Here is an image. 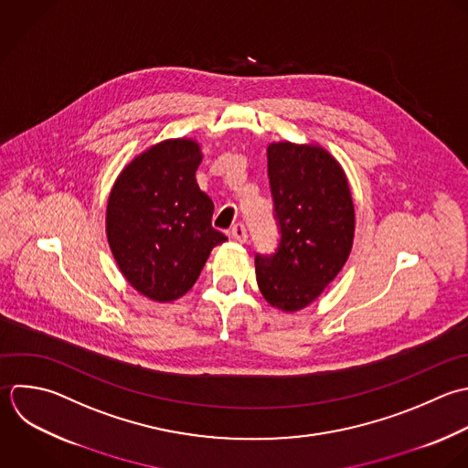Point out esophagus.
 Returning <instances> with one entry per match:
<instances>
[{"instance_id":"1","label":"esophagus","mask_w":468,"mask_h":468,"mask_svg":"<svg viewBox=\"0 0 468 468\" xmlns=\"http://www.w3.org/2000/svg\"><path fill=\"white\" fill-rule=\"evenodd\" d=\"M231 237L237 240V242H240V244H244L246 240H248V231H246V226L244 224H235L233 228H231Z\"/></svg>"}]
</instances>
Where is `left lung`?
Listing matches in <instances>:
<instances>
[{
	"label": "left lung",
	"mask_w": 468,
	"mask_h": 468,
	"mask_svg": "<svg viewBox=\"0 0 468 468\" xmlns=\"http://www.w3.org/2000/svg\"><path fill=\"white\" fill-rule=\"evenodd\" d=\"M268 176L281 244L255 257L257 284L270 306L292 314L312 304L346 264L356 209L343 165L319 144L271 142Z\"/></svg>",
	"instance_id": "obj_1"
}]
</instances>
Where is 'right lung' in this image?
<instances>
[{"label":"right lung","instance_id":"1","mask_svg":"<svg viewBox=\"0 0 468 468\" xmlns=\"http://www.w3.org/2000/svg\"><path fill=\"white\" fill-rule=\"evenodd\" d=\"M200 162L197 140H162L136 154L109 193L111 253L125 281L151 301L186 295L211 250L228 240L211 226L213 202L195 178Z\"/></svg>","mask_w":468,"mask_h":468}]
</instances>
